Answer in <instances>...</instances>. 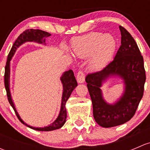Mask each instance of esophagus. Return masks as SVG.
<instances>
[{"instance_id": "obj_1", "label": "esophagus", "mask_w": 150, "mask_h": 150, "mask_svg": "<svg viewBox=\"0 0 150 150\" xmlns=\"http://www.w3.org/2000/svg\"><path fill=\"white\" fill-rule=\"evenodd\" d=\"M77 81L79 83H82L85 81V75L82 70H79L77 74Z\"/></svg>"}]
</instances>
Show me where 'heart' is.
Masks as SVG:
<instances>
[{
  "mask_svg": "<svg viewBox=\"0 0 150 150\" xmlns=\"http://www.w3.org/2000/svg\"><path fill=\"white\" fill-rule=\"evenodd\" d=\"M117 45V40L112 35L91 32L73 38L71 48L74 55L78 58L89 57L88 60L89 68L99 70L111 61Z\"/></svg>",
  "mask_w": 150,
  "mask_h": 150,
  "instance_id": "1",
  "label": "heart"
}]
</instances>
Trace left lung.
Here are the masks:
<instances>
[{
	"label": "left lung",
	"mask_w": 150,
	"mask_h": 150,
	"mask_svg": "<svg viewBox=\"0 0 150 150\" xmlns=\"http://www.w3.org/2000/svg\"><path fill=\"white\" fill-rule=\"evenodd\" d=\"M119 28L121 45L114 59L101 71L89 73L86 77L93 104V117L104 128L122 125L132 118L143 96L146 81L139 48L131 35L123 27ZM115 75L124 80L125 91L117 102L110 105L103 99L100 87L107 77Z\"/></svg>",
	"instance_id": "left-lung-1"
}]
</instances>
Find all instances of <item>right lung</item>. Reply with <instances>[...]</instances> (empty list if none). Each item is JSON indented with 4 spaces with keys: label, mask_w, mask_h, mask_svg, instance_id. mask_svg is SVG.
I'll list each match as a JSON object with an SVG mask.
<instances>
[{
    "label": "right lung",
    "mask_w": 150,
    "mask_h": 150,
    "mask_svg": "<svg viewBox=\"0 0 150 150\" xmlns=\"http://www.w3.org/2000/svg\"><path fill=\"white\" fill-rule=\"evenodd\" d=\"M50 35H51V34L47 33V32L43 31V30H34V29H28V30H26L23 33H21L19 37H18V38L16 40V41L14 42L13 46H12L11 49L9 54H8L6 64L5 67V74H4V84H5L6 91L7 97H8V100L11 106L13 107V110H14L15 113H16V117H18V119L24 125H27L29 128H32V129L40 131H54V130L56 129H59V128H62L64 125V124L65 123L67 118V110L65 107L66 102L67 99H69V96H70L72 91L78 86V83H77L76 79L75 78L73 71L72 69H69V70L64 72L62 75V76L61 77V81L63 84V93L62 98L61 110H60V112L58 117L56 119L55 121L53 122V123H51V125H48V126L44 127V128H35V127L30 126V125H28V124L25 123L21 119L17 111H16V108H15L14 104L12 102L9 89L10 61L12 57L13 56V54H15V51L17 49L18 47L21 46L22 43H25L27 41H34L37 42L38 43H45V39L43 38L48 37Z\"/></svg>",
    "instance_id": "1"
}]
</instances>
